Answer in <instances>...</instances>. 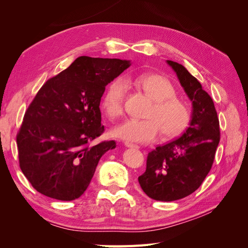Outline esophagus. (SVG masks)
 <instances>
[{
  "label": "esophagus",
  "mask_w": 248,
  "mask_h": 248,
  "mask_svg": "<svg viewBox=\"0 0 248 248\" xmlns=\"http://www.w3.org/2000/svg\"><path fill=\"white\" fill-rule=\"evenodd\" d=\"M124 145L127 147V148H140L138 145H136V144H132V142H129V141H125L124 142Z\"/></svg>",
  "instance_id": "esophagus-1"
}]
</instances>
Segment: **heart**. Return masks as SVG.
<instances>
[{"label":"heart","mask_w":248,"mask_h":248,"mask_svg":"<svg viewBox=\"0 0 248 248\" xmlns=\"http://www.w3.org/2000/svg\"><path fill=\"white\" fill-rule=\"evenodd\" d=\"M125 84H132L140 89L152 100V104L145 112V120L129 119L116 126L112 129L115 138L150 142L160 133L162 140H170L182 133L190 124V106L178 98L174 85L160 74H145L136 78H126L124 80L119 78L112 81L101 102L102 109L109 119H116L123 114Z\"/></svg>","instance_id":"b5f03b06"}]
</instances>
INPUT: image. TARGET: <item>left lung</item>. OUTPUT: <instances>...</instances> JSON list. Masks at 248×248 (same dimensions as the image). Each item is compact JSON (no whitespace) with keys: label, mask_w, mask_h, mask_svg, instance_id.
I'll return each mask as SVG.
<instances>
[{"label":"left lung","mask_w":248,"mask_h":248,"mask_svg":"<svg viewBox=\"0 0 248 248\" xmlns=\"http://www.w3.org/2000/svg\"><path fill=\"white\" fill-rule=\"evenodd\" d=\"M191 101L192 118L182 136L156 147L139 177L141 189L155 201L171 202L196 191L211 170L219 142V122L214 103L201 82L185 67L168 60Z\"/></svg>","instance_id":"left-lung-1"}]
</instances>
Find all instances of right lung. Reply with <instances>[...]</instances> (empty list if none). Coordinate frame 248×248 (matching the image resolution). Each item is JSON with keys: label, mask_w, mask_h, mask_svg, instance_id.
I'll return each instance as SVG.
<instances>
[{"label": "right lung", "mask_w": 248, "mask_h": 248, "mask_svg": "<svg viewBox=\"0 0 248 248\" xmlns=\"http://www.w3.org/2000/svg\"><path fill=\"white\" fill-rule=\"evenodd\" d=\"M130 65L82 56L39 90L16 138L19 167L37 191L59 201L86 191L102 155L116 148L115 140L95 142L104 131L101 97Z\"/></svg>", "instance_id": "right-lung-1"}]
</instances>
